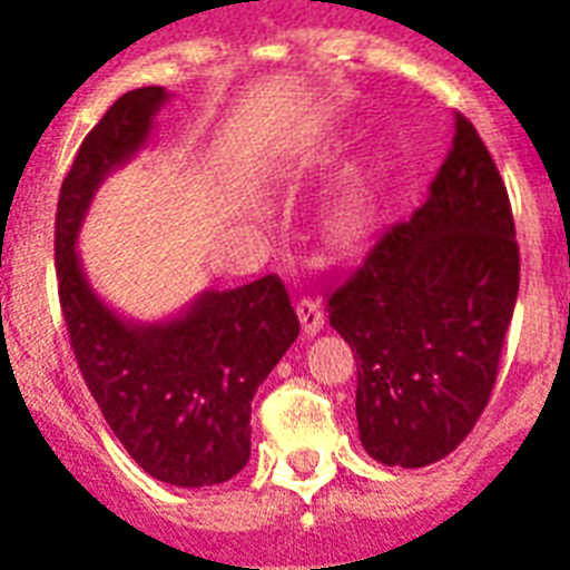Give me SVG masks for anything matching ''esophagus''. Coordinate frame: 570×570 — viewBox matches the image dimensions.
Instances as JSON below:
<instances>
[{
  "mask_svg": "<svg viewBox=\"0 0 570 570\" xmlns=\"http://www.w3.org/2000/svg\"><path fill=\"white\" fill-rule=\"evenodd\" d=\"M298 320H302L304 334H307V337H313V334H316V331L325 325V313H322L320 302H316V298H311V295H307V298H302V302H298Z\"/></svg>",
  "mask_w": 570,
  "mask_h": 570,
  "instance_id": "esophagus-1",
  "label": "esophagus"
}]
</instances>
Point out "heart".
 <instances>
[{
	"label": "heart",
	"mask_w": 570,
	"mask_h": 570,
	"mask_svg": "<svg viewBox=\"0 0 570 570\" xmlns=\"http://www.w3.org/2000/svg\"><path fill=\"white\" fill-rule=\"evenodd\" d=\"M366 224V204L361 195L346 197V204L340 206L337 213V227L343 236H357V233L364 230Z\"/></svg>",
	"instance_id": "obj_1"
}]
</instances>
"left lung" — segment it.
<instances>
[{"label":"left lung","mask_w":570,"mask_h":570,"mask_svg":"<svg viewBox=\"0 0 570 570\" xmlns=\"http://www.w3.org/2000/svg\"><path fill=\"white\" fill-rule=\"evenodd\" d=\"M521 284L512 204L476 127L455 136L425 204L328 295L357 361V432L387 468L446 459L485 411Z\"/></svg>","instance_id":"8db88e82"}]
</instances>
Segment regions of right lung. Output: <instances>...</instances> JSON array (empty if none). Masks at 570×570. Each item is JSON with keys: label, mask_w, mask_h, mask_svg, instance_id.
Returning a JSON list of instances; mask_svg holds the SVG:
<instances>
[{"label": "right lung", "mask_w": 570, "mask_h": 570, "mask_svg": "<svg viewBox=\"0 0 570 570\" xmlns=\"http://www.w3.org/2000/svg\"><path fill=\"white\" fill-rule=\"evenodd\" d=\"M168 94L159 85L111 102L76 154L56 213L58 302L85 384L145 473L180 488L227 482L250 455V399L298 337L284 281L209 289L171 322L120 320L85 281L76 254L94 191L136 156Z\"/></svg>", "instance_id": "add662e5"}]
</instances>
